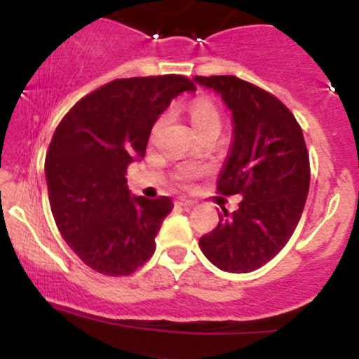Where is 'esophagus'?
Listing matches in <instances>:
<instances>
[{
	"instance_id": "esophagus-1",
	"label": "esophagus",
	"mask_w": 359,
	"mask_h": 359,
	"mask_svg": "<svg viewBox=\"0 0 359 359\" xmlns=\"http://www.w3.org/2000/svg\"><path fill=\"white\" fill-rule=\"evenodd\" d=\"M177 204L182 205V208H192V205H196V201L187 199V197H179V199H177Z\"/></svg>"
}]
</instances>
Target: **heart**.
Segmentation results:
<instances>
[{"label": "heart", "instance_id": "heart-1", "mask_svg": "<svg viewBox=\"0 0 359 359\" xmlns=\"http://www.w3.org/2000/svg\"><path fill=\"white\" fill-rule=\"evenodd\" d=\"M189 116H191L192 126L199 131L201 135L205 133V131L211 130H219L221 128V113L217 109V106L214 104L211 100L208 97H199V100H194L191 104H189ZM201 168L196 165H182L177 170L175 179L179 182H189L194 177L201 174Z\"/></svg>", "mask_w": 359, "mask_h": 359}]
</instances>
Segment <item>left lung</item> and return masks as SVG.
I'll return each mask as SVG.
<instances>
[{"instance_id":"obj_1","label":"left lung","mask_w":359,"mask_h":359,"mask_svg":"<svg viewBox=\"0 0 359 359\" xmlns=\"http://www.w3.org/2000/svg\"><path fill=\"white\" fill-rule=\"evenodd\" d=\"M231 111L233 142L217 179L222 196L241 194L229 214L199 240L217 269L248 273L269 263L297 228L309 194V154L290 109L266 90L234 76H196Z\"/></svg>"}]
</instances>
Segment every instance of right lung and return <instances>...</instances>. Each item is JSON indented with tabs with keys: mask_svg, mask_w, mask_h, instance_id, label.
Instances as JSON below:
<instances>
[{
	"mask_svg": "<svg viewBox=\"0 0 359 359\" xmlns=\"http://www.w3.org/2000/svg\"><path fill=\"white\" fill-rule=\"evenodd\" d=\"M184 90L196 86L175 74L111 81L57 126L45 156L48 201L62 238L89 269L121 277L154 255L174 203L131 196L125 175L145 156L156 119Z\"/></svg>",
	"mask_w": 359,
	"mask_h": 359,
	"instance_id": "right-lung-1",
	"label": "right lung"
}]
</instances>
